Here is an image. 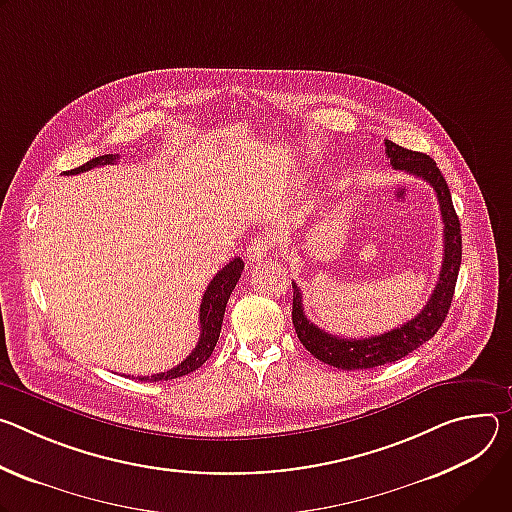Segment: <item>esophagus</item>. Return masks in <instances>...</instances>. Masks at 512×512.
I'll use <instances>...</instances> for the list:
<instances>
[{"mask_svg": "<svg viewBox=\"0 0 512 512\" xmlns=\"http://www.w3.org/2000/svg\"><path fill=\"white\" fill-rule=\"evenodd\" d=\"M270 248H272V236L268 234H260L256 236L254 240L248 242L246 246V258L250 264L254 262H260L262 258H266L270 254Z\"/></svg>", "mask_w": 512, "mask_h": 512, "instance_id": "esophagus-1", "label": "esophagus"}]
</instances>
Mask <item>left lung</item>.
Listing matches in <instances>:
<instances>
[{"label":"left lung","instance_id":"8db88e82","mask_svg":"<svg viewBox=\"0 0 512 512\" xmlns=\"http://www.w3.org/2000/svg\"><path fill=\"white\" fill-rule=\"evenodd\" d=\"M384 144L392 168L405 170V173L415 175L433 187L443 219V262L435 291L415 319L380 335H370L362 339L337 337L311 323L303 311L301 289L297 287V282H293V325L301 344L317 360L339 370H368L384 366L388 362H396L409 356L413 350L429 342L447 317L462 264L460 219L456 215V209H453L449 187L435 160L423 152L407 150L390 140H386Z\"/></svg>","mask_w":512,"mask_h":512}]
</instances>
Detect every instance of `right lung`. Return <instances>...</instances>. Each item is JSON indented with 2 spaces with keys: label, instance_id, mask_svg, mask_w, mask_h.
Wrapping results in <instances>:
<instances>
[{
  "label": "right lung",
  "instance_id": "right-lung-1",
  "mask_svg": "<svg viewBox=\"0 0 512 512\" xmlns=\"http://www.w3.org/2000/svg\"><path fill=\"white\" fill-rule=\"evenodd\" d=\"M120 154H103L97 158H91L89 162H85L79 168L69 170L67 175H79L85 173V170H91L95 166H105V164H113L118 162ZM244 270V262L242 258H234L230 260V264H225L207 285V291L201 299V309H199V323H201V335L199 342L195 346V350L175 368H170L166 372L160 374H152V376H138V380H150V382H158V380H173L185 374H191L193 370H197L199 366H203L209 356L215 350V344L219 339V331H221V323H223V313H225V305L227 299H230L232 291L236 289L238 280L242 276Z\"/></svg>",
  "mask_w": 512,
  "mask_h": 512
}]
</instances>
